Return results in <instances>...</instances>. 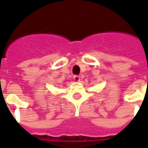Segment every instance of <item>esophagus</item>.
I'll list each match as a JSON object with an SVG mask.
<instances>
[{"mask_svg": "<svg viewBox=\"0 0 148 148\" xmlns=\"http://www.w3.org/2000/svg\"><path fill=\"white\" fill-rule=\"evenodd\" d=\"M74 79L76 81V82H79V81H80V77H79L78 75H75L74 77Z\"/></svg>", "mask_w": 148, "mask_h": 148, "instance_id": "obj_1", "label": "esophagus"}]
</instances>
